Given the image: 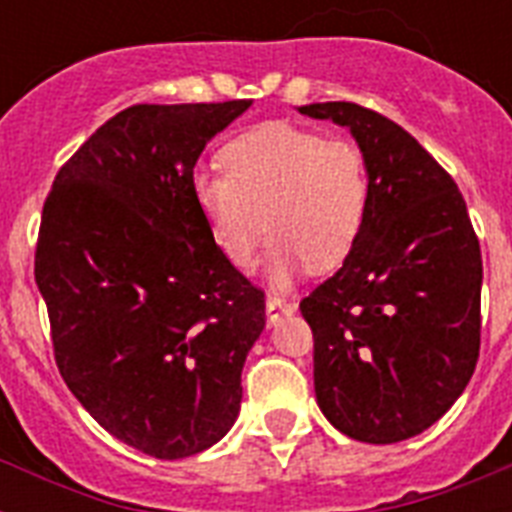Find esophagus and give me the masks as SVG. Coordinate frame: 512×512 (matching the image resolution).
Segmentation results:
<instances>
[{
    "label": "esophagus",
    "mask_w": 512,
    "mask_h": 512,
    "mask_svg": "<svg viewBox=\"0 0 512 512\" xmlns=\"http://www.w3.org/2000/svg\"><path fill=\"white\" fill-rule=\"evenodd\" d=\"M295 311H297V305L284 300V297L271 295L268 297V303H265V316H268L271 324H276V321L284 319V316H289V313H295Z\"/></svg>",
    "instance_id": "esophagus-1"
}]
</instances>
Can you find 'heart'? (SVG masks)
<instances>
[{
    "label": "heart",
    "mask_w": 512,
    "mask_h": 512,
    "mask_svg": "<svg viewBox=\"0 0 512 512\" xmlns=\"http://www.w3.org/2000/svg\"><path fill=\"white\" fill-rule=\"evenodd\" d=\"M220 162L225 175L196 172L191 191L231 265L252 268L271 231L268 276L287 287L308 263L329 271L356 247L369 212V167L358 146L265 124L231 140Z\"/></svg>",
    "instance_id": "1"
}]
</instances>
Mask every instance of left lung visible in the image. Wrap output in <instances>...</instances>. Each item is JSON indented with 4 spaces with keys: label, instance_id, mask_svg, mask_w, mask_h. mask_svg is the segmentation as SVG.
Listing matches in <instances>:
<instances>
[{
    "label": "left lung",
    "instance_id": "1",
    "mask_svg": "<svg viewBox=\"0 0 512 512\" xmlns=\"http://www.w3.org/2000/svg\"><path fill=\"white\" fill-rule=\"evenodd\" d=\"M348 127L369 167V212L340 271L300 303L321 412L364 444L428 430L462 396L481 348V247L452 175L388 116L311 103Z\"/></svg>",
    "mask_w": 512,
    "mask_h": 512
}]
</instances>
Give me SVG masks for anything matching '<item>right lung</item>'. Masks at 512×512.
<instances>
[{
  "instance_id": "1",
  "label": "right lung",
  "mask_w": 512,
  "mask_h": 512,
  "mask_svg": "<svg viewBox=\"0 0 512 512\" xmlns=\"http://www.w3.org/2000/svg\"><path fill=\"white\" fill-rule=\"evenodd\" d=\"M252 100L124 108L44 201L34 276L68 390L100 428L156 460L231 430L263 292L217 247L193 201L204 146Z\"/></svg>"
}]
</instances>
